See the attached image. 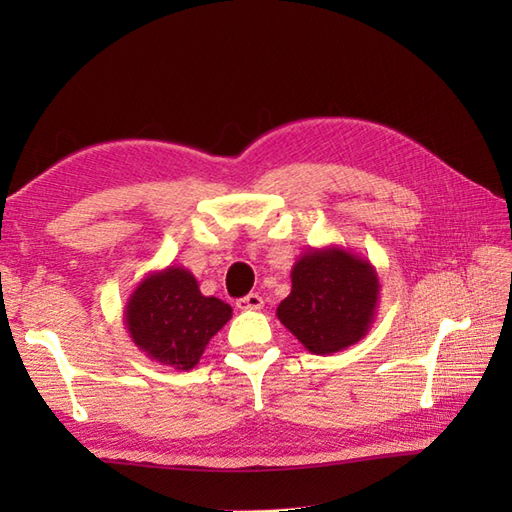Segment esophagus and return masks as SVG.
Instances as JSON below:
<instances>
[{
	"label": "esophagus",
	"mask_w": 512,
	"mask_h": 512,
	"mask_svg": "<svg viewBox=\"0 0 512 512\" xmlns=\"http://www.w3.org/2000/svg\"><path fill=\"white\" fill-rule=\"evenodd\" d=\"M237 308L239 310H262L264 308V299L257 295V292H250V295L237 299Z\"/></svg>",
	"instance_id": "34e87169"
}]
</instances>
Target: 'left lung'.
I'll list each match as a JSON object with an SVG mask.
<instances>
[{"label":"left lung","mask_w":512,"mask_h":512,"mask_svg":"<svg viewBox=\"0 0 512 512\" xmlns=\"http://www.w3.org/2000/svg\"><path fill=\"white\" fill-rule=\"evenodd\" d=\"M277 319L312 354L347 350L372 328L380 281L369 259L341 246L312 248L292 266Z\"/></svg>","instance_id":"left-lung-1"}]
</instances>
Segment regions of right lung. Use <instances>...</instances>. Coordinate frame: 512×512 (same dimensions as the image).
<instances>
[{
	"label": "right lung",
	"mask_w": 512,
	"mask_h": 512,
	"mask_svg": "<svg viewBox=\"0 0 512 512\" xmlns=\"http://www.w3.org/2000/svg\"><path fill=\"white\" fill-rule=\"evenodd\" d=\"M123 314L140 352L160 365L189 372L233 317V308L217 297H204L187 268L167 266L140 281Z\"/></svg>",
	"instance_id": "add662e5"
}]
</instances>
